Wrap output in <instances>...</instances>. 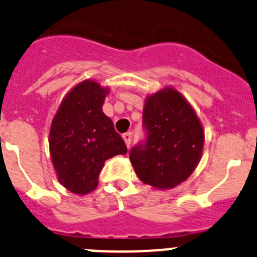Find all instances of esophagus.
Listing matches in <instances>:
<instances>
[{"mask_svg": "<svg viewBox=\"0 0 257 257\" xmlns=\"http://www.w3.org/2000/svg\"><path fill=\"white\" fill-rule=\"evenodd\" d=\"M122 138H123L124 143H126L127 148H128V147H130V144H131V139H133V135H131V133L123 134V135H122Z\"/></svg>", "mask_w": 257, "mask_h": 257, "instance_id": "obj_1", "label": "esophagus"}]
</instances>
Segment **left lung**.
Listing matches in <instances>:
<instances>
[{
  "instance_id": "left-lung-1",
  "label": "left lung",
  "mask_w": 257,
  "mask_h": 257,
  "mask_svg": "<svg viewBox=\"0 0 257 257\" xmlns=\"http://www.w3.org/2000/svg\"><path fill=\"white\" fill-rule=\"evenodd\" d=\"M143 126L147 139L130 152L134 170L142 182L157 190H170L190 177L201 159L204 130L196 113L173 87L148 96Z\"/></svg>"
}]
</instances>
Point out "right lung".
Segmentation results:
<instances>
[{"label":"right lung","instance_id":"right-lung-1","mask_svg":"<svg viewBox=\"0 0 257 257\" xmlns=\"http://www.w3.org/2000/svg\"><path fill=\"white\" fill-rule=\"evenodd\" d=\"M107 93V87L83 80L63 97L50 124L49 151L57 178L72 194L93 191L105 161L127 152L113 120L102 111Z\"/></svg>","mask_w":257,"mask_h":257}]
</instances>
